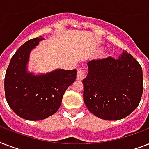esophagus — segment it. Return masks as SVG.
<instances>
[{
    "instance_id": "34e87169",
    "label": "esophagus",
    "mask_w": 149,
    "mask_h": 149,
    "mask_svg": "<svg viewBox=\"0 0 149 149\" xmlns=\"http://www.w3.org/2000/svg\"><path fill=\"white\" fill-rule=\"evenodd\" d=\"M85 77H86V72H85L84 70L80 69V70H78L77 77L78 80H82V79H84V78H85Z\"/></svg>"
}]
</instances>
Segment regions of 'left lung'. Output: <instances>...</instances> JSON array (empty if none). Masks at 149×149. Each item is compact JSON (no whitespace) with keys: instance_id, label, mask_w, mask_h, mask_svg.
I'll return each mask as SVG.
<instances>
[{"instance_id":"1","label":"left lung","mask_w":149,"mask_h":149,"mask_svg":"<svg viewBox=\"0 0 149 149\" xmlns=\"http://www.w3.org/2000/svg\"><path fill=\"white\" fill-rule=\"evenodd\" d=\"M83 79L84 103L99 118L120 120L136 109L143 92L142 69L127 51L118 58L107 57L87 63Z\"/></svg>"}]
</instances>
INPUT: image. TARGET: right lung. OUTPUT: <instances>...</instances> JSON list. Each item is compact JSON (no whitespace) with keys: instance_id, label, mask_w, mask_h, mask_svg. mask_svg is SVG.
<instances>
[{"instance_id":"obj_1","label":"right lung","mask_w":149,"mask_h":149,"mask_svg":"<svg viewBox=\"0 0 149 149\" xmlns=\"http://www.w3.org/2000/svg\"><path fill=\"white\" fill-rule=\"evenodd\" d=\"M44 40L42 36L27 41L10 59L4 78L5 97L17 115L29 120H40L58 111L66 89L74 83L77 70L57 69L34 74L28 71L31 50Z\"/></svg>"}]
</instances>
